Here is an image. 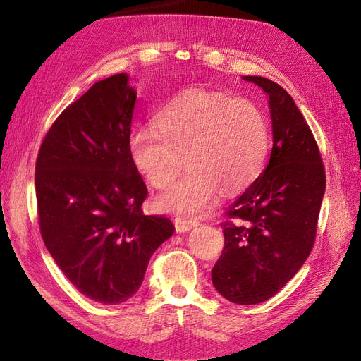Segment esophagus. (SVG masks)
I'll return each instance as SVG.
<instances>
[{
  "label": "esophagus",
  "mask_w": 361,
  "mask_h": 361,
  "mask_svg": "<svg viewBox=\"0 0 361 361\" xmlns=\"http://www.w3.org/2000/svg\"><path fill=\"white\" fill-rule=\"evenodd\" d=\"M197 224L199 223L195 220H183V218H174V227H176V232H179V233L188 232Z\"/></svg>",
  "instance_id": "34e87169"
}]
</instances>
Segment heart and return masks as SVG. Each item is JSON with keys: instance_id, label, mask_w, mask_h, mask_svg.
Returning a JSON list of instances; mask_svg holds the SVG:
<instances>
[{"instance_id": "1", "label": "heart", "mask_w": 361, "mask_h": 361, "mask_svg": "<svg viewBox=\"0 0 361 361\" xmlns=\"http://www.w3.org/2000/svg\"><path fill=\"white\" fill-rule=\"evenodd\" d=\"M157 129H135L129 157L152 187L164 190L185 162L190 171L162 194L164 211L203 214L218 192L248 188L264 169L268 128L260 108L245 97L224 92L188 89L164 105L154 117Z\"/></svg>"}]
</instances>
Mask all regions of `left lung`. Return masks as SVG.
Returning a JSON list of instances; mask_svg holds the SVG:
<instances>
[{
	"label": "left lung",
	"mask_w": 361,
	"mask_h": 361,
	"mask_svg": "<svg viewBox=\"0 0 361 361\" xmlns=\"http://www.w3.org/2000/svg\"><path fill=\"white\" fill-rule=\"evenodd\" d=\"M269 96L272 150L264 173L221 223L224 248L212 283L235 304L269 300L309 257L325 192L319 147L290 94L264 76H243Z\"/></svg>",
	"instance_id": "8db88e82"
}]
</instances>
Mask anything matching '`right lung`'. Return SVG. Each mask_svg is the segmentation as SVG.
Here are the masks:
<instances>
[{
    "label": "right lung",
    "mask_w": 361,
    "mask_h": 361,
    "mask_svg": "<svg viewBox=\"0 0 361 361\" xmlns=\"http://www.w3.org/2000/svg\"><path fill=\"white\" fill-rule=\"evenodd\" d=\"M128 80L113 75L71 104L36 161L43 243L72 285L101 304L133 297L174 232L169 218L141 211L147 188L129 157L137 93Z\"/></svg>",
    "instance_id": "obj_1"
}]
</instances>
